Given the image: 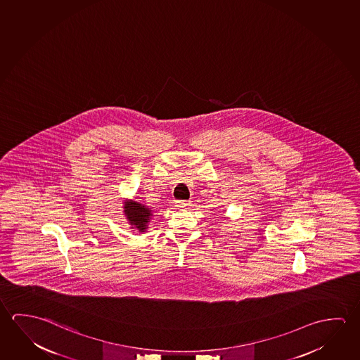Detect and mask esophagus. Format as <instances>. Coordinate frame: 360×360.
<instances>
[{"mask_svg":"<svg viewBox=\"0 0 360 360\" xmlns=\"http://www.w3.org/2000/svg\"><path fill=\"white\" fill-rule=\"evenodd\" d=\"M176 203H177V207H179V208H186V207L189 206V200H179Z\"/></svg>","mask_w":360,"mask_h":360,"instance_id":"esophagus-1","label":"esophagus"}]
</instances>
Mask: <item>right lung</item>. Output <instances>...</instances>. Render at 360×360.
<instances>
[{"instance_id": "add662e5", "label": "right lung", "mask_w": 360, "mask_h": 360, "mask_svg": "<svg viewBox=\"0 0 360 360\" xmlns=\"http://www.w3.org/2000/svg\"><path fill=\"white\" fill-rule=\"evenodd\" d=\"M125 214L130 221V224H134L136 229L144 232L147 229L148 219L150 217V211L146 206H142L138 202H129L125 205Z\"/></svg>"}]
</instances>
